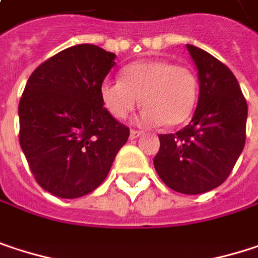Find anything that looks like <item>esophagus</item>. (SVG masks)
Masks as SVG:
<instances>
[{
  "instance_id": "obj_1",
  "label": "esophagus",
  "mask_w": 258,
  "mask_h": 258,
  "mask_svg": "<svg viewBox=\"0 0 258 258\" xmlns=\"http://www.w3.org/2000/svg\"><path fill=\"white\" fill-rule=\"evenodd\" d=\"M143 133L142 131H139V130H131V133H130V137L131 139H137V137H140Z\"/></svg>"
}]
</instances>
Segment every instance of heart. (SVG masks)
<instances>
[{
	"label": "heart",
	"instance_id": "1",
	"mask_svg": "<svg viewBox=\"0 0 258 258\" xmlns=\"http://www.w3.org/2000/svg\"><path fill=\"white\" fill-rule=\"evenodd\" d=\"M197 97L196 73L167 59L137 61L121 72V80H104L100 85L101 103L116 119H125L142 98V125L183 124L194 112Z\"/></svg>",
	"mask_w": 258,
	"mask_h": 258
}]
</instances>
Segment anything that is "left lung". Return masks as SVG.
<instances>
[{
	"label": "left lung",
	"instance_id": "8db88e82",
	"mask_svg": "<svg viewBox=\"0 0 258 258\" xmlns=\"http://www.w3.org/2000/svg\"><path fill=\"white\" fill-rule=\"evenodd\" d=\"M186 49L197 66L200 94L191 122L160 134L154 166L161 180L182 194H202L232 173L246 139V100L232 70L196 46Z\"/></svg>",
	"mask_w": 258,
	"mask_h": 258
}]
</instances>
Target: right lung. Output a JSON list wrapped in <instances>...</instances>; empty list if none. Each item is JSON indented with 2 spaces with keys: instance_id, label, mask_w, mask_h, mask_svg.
<instances>
[{
  "instance_id": "obj_1",
  "label": "right lung",
  "mask_w": 258,
  "mask_h": 258,
  "mask_svg": "<svg viewBox=\"0 0 258 258\" xmlns=\"http://www.w3.org/2000/svg\"><path fill=\"white\" fill-rule=\"evenodd\" d=\"M115 53L94 44L61 50L40 64L19 101V142L37 183L76 199L106 179L130 128L103 106L100 85Z\"/></svg>"
}]
</instances>
